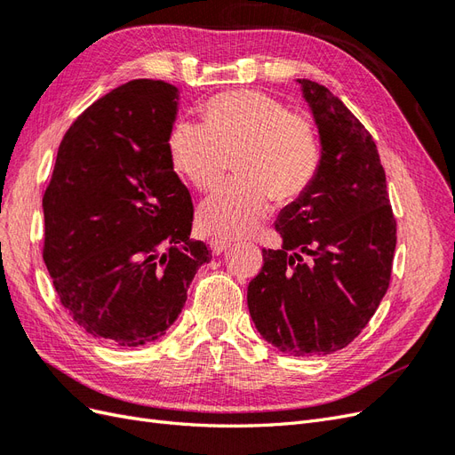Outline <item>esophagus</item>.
<instances>
[{
	"mask_svg": "<svg viewBox=\"0 0 455 455\" xmlns=\"http://www.w3.org/2000/svg\"><path fill=\"white\" fill-rule=\"evenodd\" d=\"M229 244H231V243H229V241H224V239H218V237H212V239H211V249H212L214 254L224 252Z\"/></svg>",
	"mask_w": 455,
	"mask_h": 455,
	"instance_id": "obj_1",
	"label": "esophagus"
}]
</instances>
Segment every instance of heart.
<instances>
[{
  "label": "heart",
  "instance_id": "heart-1",
  "mask_svg": "<svg viewBox=\"0 0 455 455\" xmlns=\"http://www.w3.org/2000/svg\"><path fill=\"white\" fill-rule=\"evenodd\" d=\"M204 125L180 121L171 134V161L186 180L214 189L231 157L237 176L201 204V226L224 239L254 233L271 199L288 203L306 194L323 161L321 132L306 112H292L277 96L243 89L214 96L203 108Z\"/></svg>",
  "mask_w": 455,
  "mask_h": 455
}]
</instances>
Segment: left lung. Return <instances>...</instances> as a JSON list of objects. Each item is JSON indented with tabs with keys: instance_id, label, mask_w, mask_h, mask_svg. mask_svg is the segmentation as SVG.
<instances>
[{
	"instance_id": "8db88e82",
	"label": "left lung",
	"mask_w": 455,
	"mask_h": 455,
	"mask_svg": "<svg viewBox=\"0 0 455 455\" xmlns=\"http://www.w3.org/2000/svg\"><path fill=\"white\" fill-rule=\"evenodd\" d=\"M298 81L321 132V169L281 211L283 246L261 251L246 301L273 347L311 356L349 346L376 313L391 281L396 220L371 134L324 85Z\"/></svg>"
}]
</instances>
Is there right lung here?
I'll return each instance as SVG.
<instances>
[{
    "label": "right lung",
    "instance_id": "1",
    "mask_svg": "<svg viewBox=\"0 0 455 455\" xmlns=\"http://www.w3.org/2000/svg\"><path fill=\"white\" fill-rule=\"evenodd\" d=\"M178 94L132 79L92 102L66 131L44 194V261L60 304L121 347L167 332L212 258L189 241L194 203L171 161Z\"/></svg>",
    "mask_w": 455,
    "mask_h": 455
}]
</instances>
